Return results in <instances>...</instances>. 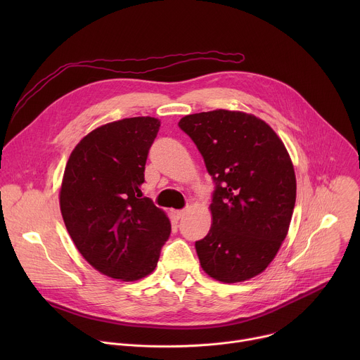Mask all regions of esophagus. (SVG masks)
<instances>
[{"label": "esophagus", "mask_w": 360, "mask_h": 360, "mask_svg": "<svg viewBox=\"0 0 360 360\" xmlns=\"http://www.w3.org/2000/svg\"><path fill=\"white\" fill-rule=\"evenodd\" d=\"M172 215H174L176 219H181V218L185 215V210H176V211H172Z\"/></svg>", "instance_id": "obj_1"}]
</instances>
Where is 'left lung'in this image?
Here are the masks:
<instances>
[{
    "label": "left lung",
    "mask_w": 360,
    "mask_h": 360,
    "mask_svg": "<svg viewBox=\"0 0 360 360\" xmlns=\"http://www.w3.org/2000/svg\"><path fill=\"white\" fill-rule=\"evenodd\" d=\"M178 125L215 182L212 226L195 242L202 269L225 283L259 275L286 238L296 200L283 142L265 121L238 111L192 114Z\"/></svg>",
    "instance_id": "8db88e82"
}]
</instances>
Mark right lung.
<instances>
[{"label": "right lung", "instance_id": "1", "mask_svg": "<svg viewBox=\"0 0 360 360\" xmlns=\"http://www.w3.org/2000/svg\"><path fill=\"white\" fill-rule=\"evenodd\" d=\"M160 121L135 117L89 132L67 162L60 207L85 261L114 279L138 281L155 269L171 222L142 196L148 150Z\"/></svg>", "mask_w": 360, "mask_h": 360}]
</instances>
